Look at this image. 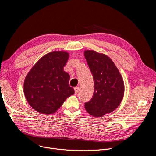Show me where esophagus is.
Wrapping results in <instances>:
<instances>
[{
  "instance_id": "34e87169",
  "label": "esophagus",
  "mask_w": 156,
  "mask_h": 156,
  "mask_svg": "<svg viewBox=\"0 0 156 156\" xmlns=\"http://www.w3.org/2000/svg\"><path fill=\"white\" fill-rule=\"evenodd\" d=\"M74 90H75V94H77L78 92H79V87H75Z\"/></svg>"
}]
</instances>
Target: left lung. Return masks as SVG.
Here are the masks:
<instances>
[{
	"instance_id": "left-lung-1",
	"label": "left lung",
	"mask_w": 156,
	"mask_h": 156,
	"mask_svg": "<svg viewBox=\"0 0 156 156\" xmlns=\"http://www.w3.org/2000/svg\"><path fill=\"white\" fill-rule=\"evenodd\" d=\"M84 56L94 81V92L84 103L85 109L93 116L102 117L117 108L124 95V83L110 58L93 50L84 51Z\"/></svg>"
}]
</instances>
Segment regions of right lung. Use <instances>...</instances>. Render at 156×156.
Wrapping results in <instances>:
<instances>
[{"instance_id":"obj_1","label":"right lung","mask_w":156,"mask_h":156,"mask_svg":"<svg viewBox=\"0 0 156 156\" xmlns=\"http://www.w3.org/2000/svg\"><path fill=\"white\" fill-rule=\"evenodd\" d=\"M68 57L67 52H50L42 57L26 76L24 95L36 111L53 114L67 98L74 94L73 88L69 85V74L63 69Z\"/></svg>"}]
</instances>
